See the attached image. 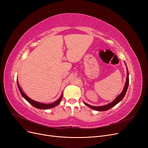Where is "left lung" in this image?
<instances>
[{
    "mask_svg": "<svg viewBox=\"0 0 148 148\" xmlns=\"http://www.w3.org/2000/svg\"><path fill=\"white\" fill-rule=\"evenodd\" d=\"M128 84H129V73H128V71L127 69V81L125 84V86H124L123 90H122V93L121 94H119L117 98H116L113 101H112V103H110V104H107L106 106H99V107H95V106H90L86 103H84L85 105H86L88 107H90L92 109H94L95 110H97V111H106L109 110L110 108H112L113 107H114V106H116L118 103H119L121 101L123 98L124 96L125 95V94L127 92L128 87Z\"/></svg>",
    "mask_w": 148,
    "mask_h": 148,
    "instance_id": "obj_1",
    "label": "left lung"
}]
</instances>
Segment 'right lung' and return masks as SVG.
Returning a JSON list of instances; mask_svg holds the SVG:
<instances>
[{
    "mask_svg": "<svg viewBox=\"0 0 148 148\" xmlns=\"http://www.w3.org/2000/svg\"><path fill=\"white\" fill-rule=\"evenodd\" d=\"M17 85H18V89L20 90V94H21L22 97L24 98L27 101H28L31 105H32L34 107L37 108H40V109H49V108H53L54 107L56 106L57 105H58L60 102L62 100V95L63 94H61V96L60 97V98L56 101L54 102L51 104H43V103H38V102H36V101H35L32 100V99H30V98H29L26 95H25L24 94V92H23L20 86V85L18 84V80H17Z\"/></svg>",
    "mask_w": 148,
    "mask_h": 148,
    "instance_id": "add662e5",
    "label": "right lung"
}]
</instances>
